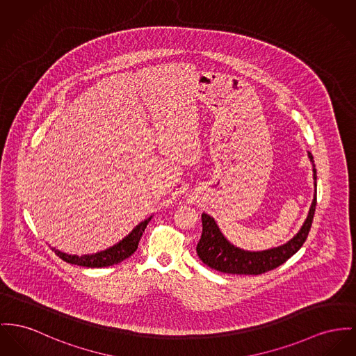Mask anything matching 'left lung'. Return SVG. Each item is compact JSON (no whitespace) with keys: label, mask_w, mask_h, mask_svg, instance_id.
<instances>
[{"label":"left lung","mask_w":356,"mask_h":356,"mask_svg":"<svg viewBox=\"0 0 356 356\" xmlns=\"http://www.w3.org/2000/svg\"><path fill=\"white\" fill-rule=\"evenodd\" d=\"M309 159L313 166V179H314V195L309 213L300 228V231L286 241L282 245L263 250V251H247L234 245L220 231L216 220L209 214L202 213V235L197 244V255L201 261L211 268H214L227 274H240V275H258L266 271L274 270L278 266L293 257L305 243L308 237L313 216L317 204V172L314 166L313 155L308 152Z\"/></svg>","instance_id":"1"}]
</instances>
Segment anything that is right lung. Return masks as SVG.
I'll use <instances>...</instances> for the list:
<instances>
[{
	"instance_id": "1",
	"label": "right lung",
	"mask_w": 356,
	"mask_h": 356,
	"mask_svg": "<svg viewBox=\"0 0 356 356\" xmlns=\"http://www.w3.org/2000/svg\"><path fill=\"white\" fill-rule=\"evenodd\" d=\"M152 218V216H149L148 218H145L140 224H138L127 236L122 240H120L119 243H116L115 245L95 252V254H88V255H69L66 252H62L59 250H56L55 247H51V250L62 259V261L76 264V266H82V267H108V266H113L118 264L120 261L129 258L139 245L140 237L143 232L147 227V224L149 222V220Z\"/></svg>"
}]
</instances>
